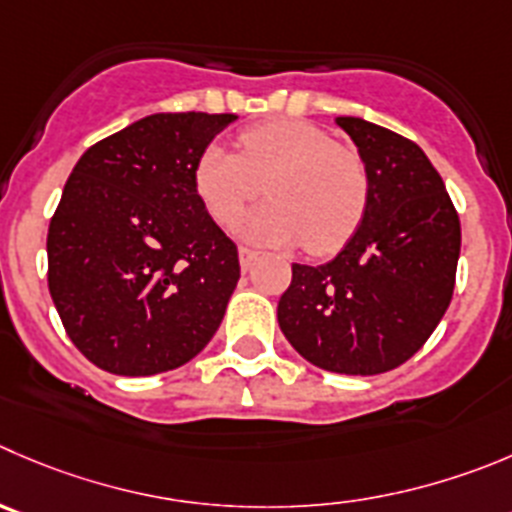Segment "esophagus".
Listing matches in <instances>:
<instances>
[{
    "mask_svg": "<svg viewBox=\"0 0 512 512\" xmlns=\"http://www.w3.org/2000/svg\"><path fill=\"white\" fill-rule=\"evenodd\" d=\"M256 259H259V251H253V248H246V246L238 248V264H241L243 271L251 269Z\"/></svg>",
    "mask_w": 512,
    "mask_h": 512,
    "instance_id": "34e87169",
    "label": "esophagus"
}]
</instances>
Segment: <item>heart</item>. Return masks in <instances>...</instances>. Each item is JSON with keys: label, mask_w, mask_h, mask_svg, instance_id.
I'll return each mask as SVG.
<instances>
[{"label": "heart", "mask_w": 512, "mask_h": 512, "mask_svg": "<svg viewBox=\"0 0 512 512\" xmlns=\"http://www.w3.org/2000/svg\"><path fill=\"white\" fill-rule=\"evenodd\" d=\"M261 183L271 201L248 213L238 231L264 246L306 241L309 251L332 253L367 211L364 160L306 120H266L238 135V153L211 143L193 163V191L221 226L238 221Z\"/></svg>", "instance_id": "obj_1"}]
</instances>
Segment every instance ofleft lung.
<instances>
[{
    "mask_svg": "<svg viewBox=\"0 0 512 512\" xmlns=\"http://www.w3.org/2000/svg\"><path fill=\"white\" fill-rule=\"evenodd\" d=\"M334 123L364 160L367 211L332 261L291 264L276 316L306 362L369 377L407 362L445 316L460 218L420 145L362 118Z\"/></svg>",
    "mask_w": 512,
    "mask_h": 512,
    "instance_id": "obj_1",
    "label": "left lung"
}]
</instances>
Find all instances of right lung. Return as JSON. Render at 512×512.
<instances>
[{"label":"right lung","mask_w":512,"mask_h":512,"mask_svg":"<svg viewBox=\"0 0 512 512\" xmlns=\"http://www.w3.org/2000/svg\"><path fill=\"white\" fill-rule=\"evenodd\" d=\"M233 120L148 115L72 168L47 233V281L72 344L105 372L183 367L221 326L241 266L193 191V163Z\"/></svg>","instance_id":"obj_1"}]
</instances>
